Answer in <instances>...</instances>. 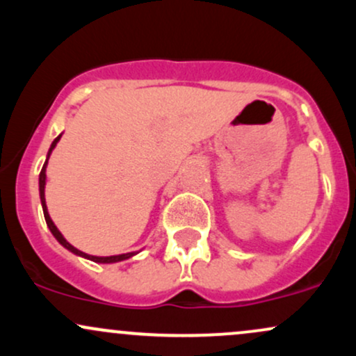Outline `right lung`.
<instances>
[{
  "label": "right lung",
  "mask_w": 356,
  "mask_h": 356,
  "mask_svg": "<svg viewBox=\"0 0 356 356\" xmlns=\"http://www.w3.org/2000/svg\"><path fill=\"white\" fill-rule=\"evenodd\" d=\"M60 138H61V134H60L58 137L55 138V140L51 142V145H50V150H48V155H47V161H44V164H43V169H42V172H40V181H38V184H40V199H42V207H43L44 220H47V226L50 227L51 234L55 236V239L58 241V243L61 244V246H63V248H67L68 251L73 252V254H76V256H81V257H85V259H90V261H93V263L110 264V263H118V261H125V259H129V257L136 256L137 252H125V254H117V256H90V254H87V252H83V251H80V249L73 248L72 244L68 243V241L63 238V234H61V232L58 231V227L55 226V222H53V220H51L50 214H48V209H47V202H44V184H47V165H48V159H50V155H51V152H53V149H55L56 144H58V140H60Z\"/></svg>",
  "instance_id": "obj_1"
}]
</instances>
